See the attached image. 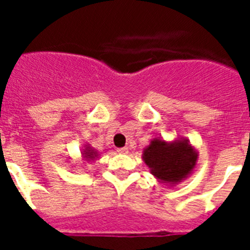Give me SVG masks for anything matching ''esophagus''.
<instances>
[{
    "mask_svg": "<svg viewBox=\"0 0 250 250\" xmlns=\"http://www.w3.org/2000/svg\"><path fill=\"white\" fill-rule=\"evenodd\" d=\"M118 152L119 154H127V152H129V149H127V147H120V149H118Z\"/></svg>",
    "mask_w": 250,
    "mask_h": 250,
    "instance_id": "esophagus-1",
    "label": "esophagus"
}]
</instances>
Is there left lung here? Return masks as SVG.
Here are the masks:
<instances>
[{
  "instance_id": "8db88e82",
  "label": "left lung",
  "mask_w": 250,
  "mask_h": 250,
  "mask_svg": "<svg viewBox=\"0 0 250 250\" xmlns=\"http://www.w3.org/2000/svg\"><path fill=\"white\" fill-rule=\"evenodd\" d=\"M198 156L199 154L188 139L167 141L156 136L144 147L141 158L154 178L167 187H175L194 173Z\"/></svg>"
}]
</instances>
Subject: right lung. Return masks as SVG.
<instances>
[{"label": "right lung", "instance_id": "add662e5", "mask_svg": "<svg viewBox=\"0 0 250 250\" xmlns=\"http://www.w3.org/2000/svg\"><path fill=\"white\" fill-rule=\"evenodd\" d=\"M81 154H83V159L86 161H94L99 158L98 150H95L90 144H85L81 149Z\"/></svg>", "mask_w": 250, "mask_h": 250}]
</instances>
